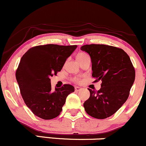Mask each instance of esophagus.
Segmentation results:
<instances>
[{
  "label": "esophagus",
  "mask_w": 146,
  "mask_h": 146,
  "mask_svg": "<svg viewBox=\"0 0 146 146\" xmlns=\"http://www.w3.org/2000/svg\"><path fill=\"white\" fill-rule=\"evenodd\" d=\"M81 90H82L81 87H79V86H76V87H75V91H80Z\"/></svg>",
  "instance_id": "obj_1"
}]
</instances>
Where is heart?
<instances>
[{
    "mask_svg": "<svg viewBox=\"0 0 146 146\" xmlns=\"http://www.w3.org/2000/svg\"><path fill=\"white\" fill-rule=\"evenodd\" d=\"M86 54L85 53H83V52H81V53H79L78 55V56H83V55H85ZM76 82H79V79H78V78H76V80H75Z\"/></svg>",
    "mask_w": 146,
    "mask_h": 146,
    "instance_id": "heart-1",
    "label": "heart"
}]
</instances>
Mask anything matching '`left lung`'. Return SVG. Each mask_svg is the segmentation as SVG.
<instances>
[{
	"mask_svg": "<svg viewBox=\"0 0 146 146\" xmlns=\"http://www.w3.org/2000/svg\"><path fill=\"white\" fill-rule=\"evenodd\" d=\"M80 49L90 56L95 82L102 81L100 90L89 89L90 97L83 105L84 110L94 118L110 117L127 100L134 82L130 58L123 49L107 45H84Z\"/></svg>",
	"mask_w": 146,
	"mask_h": 146,
	"instance_id": "obj_1",
	"label": "left lung"
}]
</instances>
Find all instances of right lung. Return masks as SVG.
I'll return each mask as SVG.
<instances>
[{
  "label": "right lung",
  "instance_id": "1",
  "mask_svg": "<svg viewBox=\"0 0 146 146\" xmlns=\"http://www.w3.org/2000/svg\"><path fill=\"white\" fill-rule=\"evenodd\" d=\"M77 46L47 44L31 48L21 57L16 72L21 94L35 115L44 120L60 114L68 94L74 86L64 84L52 91L50 77L62 70Z\"/></svg>",
  "mask_w": 146,
  "mask_h": 146
}]
</instances>
